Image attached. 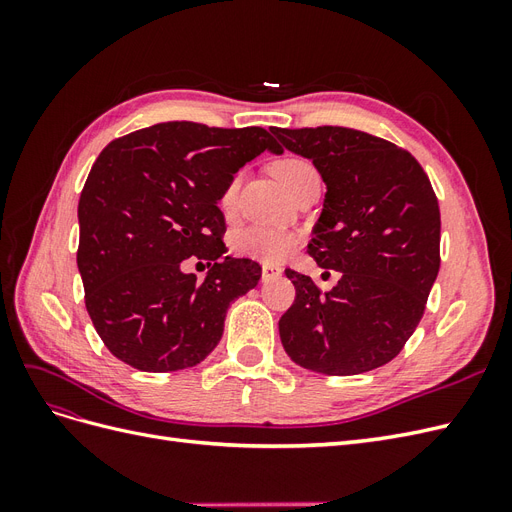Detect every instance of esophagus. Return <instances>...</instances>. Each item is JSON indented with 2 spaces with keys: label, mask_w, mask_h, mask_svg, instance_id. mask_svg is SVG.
<instances>
[{
  "label": "esophagus",
  "mask_w": 512,
  "mask_h": 512,
  "mask_svg": "<svg viewBox=\"0 0 512 512\" xmlns=\"http://www.w3.org/2000/svg\"><path fill=\"white\" fill-rule=\"evenodd\" d=\"M282 275V269L277 265H262V280H273V277Z\"/></svg>",
  "instance_id": "1"
}]
</instances>
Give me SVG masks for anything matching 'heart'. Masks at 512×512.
Here are the masks:
<instances>
[{
    "label": "heart",
    "instance_id": "b5f03b06",
    "mask_svg": "<svg viewBox=\"0 0 512 512\" xmlns=\"http://www.w3.org/2000/svg\"><path fill=\"white\" fill-rule=\"evenodd\" d=\"M271 175L280 181V185L288 194H292L303 179L318 173H316V166L309 160L301 156H284L271 164ZM237 188H239V177L230 179V183L226 185V190L222 194V207L232 205ZM294 245H297V239H294L290 232L280 228H265V226L243 228L235 237H232V252L243 258H252L260 262L282 260L294 250Z\"/></svg>",
    "mask_w": 512,
    "mask_h": 512
}]
</instances>
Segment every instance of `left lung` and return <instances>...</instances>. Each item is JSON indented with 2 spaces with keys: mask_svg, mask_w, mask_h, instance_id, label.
Instances as JSON below:
<instances>
[{
  "mask_svg": "<svg viewBox=\"0 0 512 512\" xmlns=\"http://www.w3.org/2000/svg\"><path fill=\"white\" fill-rule=\"evenodd\" d=\"M327 183L307 254L342 280L322 292L286 269L297 297L280 318L290 359L329 376L382 367L425 314L440 271V207L423 166L404 147L352 128H271Z\"/></svg>",
  "mask_w": 512,
  "mask_h": 512,
  "instance_id": "left-lung-1",
  "label": "left lung"
}]
</instances>
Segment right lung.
<instances>
[{"mask_svg":"<svg viewBox=\"0 0 512 512\" xmlns=\"http://www.w3.org/2000/svg\"><path fill=\"white\" fill-rule=\"evenodd\" d=\"M262 151L265 128L158 123L108 143L79 200L85 307L119 361L141 371L194 367L218 346L230 303L260 280L258 262L226 252V185ZM190 255L212 269L183 274Z\"/></svg>","mask_w":512,"mask_h":512,"instance_id":"obj_1","label":"right lung"}]
</instances>
